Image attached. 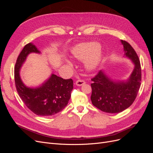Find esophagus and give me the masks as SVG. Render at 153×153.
I'll return each mask as SVG.
<instances>
[{"label":"esophagus","instance_id":"1","mask_svg":"<svg viewBox=\"0 0 153 153\" xmlns=\"http://www.w3.org/2000/svg\"><path fill=\"white\" fill-rule=\"evenodd\" d=\"M85 83V82L84 81V80H76V85H78V86H81V85H84V84Z\"/></svg>","mask_w":153,"mask_h":153}]
</instances>
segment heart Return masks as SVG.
<instances>
[{
  "label": "heart",
  "mask_w": 153,
  "mask_h": 153,
  "mask_svg": "<svg viewBox=\"0 0 153 153\" xmlns=\"http://www.w3.org/2000/svg\"><path fill=\"white\" fill-rule=\"evenodd\" d=\"M100 45L97 43H85L78 45L74 48L72 53L75 58L85 61L86 68L89 70H92L98 64L101 57L100 52ZM69 64L71 62L68 61Z\"/></svg>",
  "instance_id": "obj_1"
}]
</instances>
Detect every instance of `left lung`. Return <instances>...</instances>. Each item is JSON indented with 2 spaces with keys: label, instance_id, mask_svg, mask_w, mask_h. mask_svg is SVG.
I'll list each match as a JSON object with an SVG mask.
<instances>
[{
  "label": "left lung",
  "instance_id": "8db88e82",
  "mask_svg": "<svg viewBox=\"0 0 153 153\" xmlns=\"http://www.w3.org/2000/svg\"><path fill=\"white\" fill-rule=\"evenodd\" d=\"M124 55L135 64L131 75L126 82H114L103 71L92 78V103L106 113H119L130 106L135 101L142 81L140 62L136 52L127 41L121 40Z\"/></svg>",
  "mask_w": 153,
  "mask_h": 153
}]
</instances>
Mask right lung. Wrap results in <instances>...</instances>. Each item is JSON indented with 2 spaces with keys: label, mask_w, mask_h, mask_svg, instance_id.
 Returning a JSON list of instances; mask_svg holds the SVG:
<instances>
[{
  "label": "right lung",
  "mask_w": 153,
  "mask_h": 153,
  "mask_svg": "<svg viewBox=\"0 0 153 153\" xmlns=\"http://www.w3.org/2000/svg\"><path fill=\"white\" fill-rule=\"evenodd\" d=\"M40 53L31 43L27 44L18 55L15 66V82L16 91L27 107L35 114L49 117L62 111L70 99L73 81L52 74L41 86L27 87L20 76V69L30 53Z\"/></svg>",
  "instance_id": "1"
}]
</instances>
